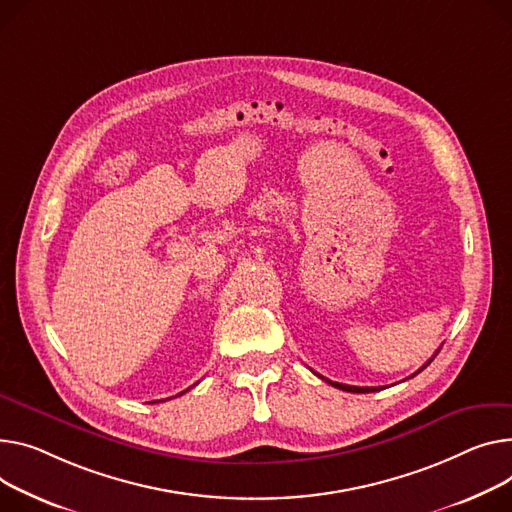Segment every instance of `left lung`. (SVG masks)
Listing matches in <instances>:
<instances>
[{
  "mask_svg": "<svg viewBox=\"0 0 512 512\" xmlns=\"http://www.w3.org/2000/svg\"><path fill=\"white\" fill-rule=\"evenodd\" d=\"M436 354H438V350H436ZM436 354H434V356H436ZM434 356H432V358H430V360H428V362H426L418 372H422V370H424V368L434 360ZM418 372H416V374H418ZM319 377H321V374H319ZM412 377H414V374H412ZM321 379H323L325 383H329L331 387H335V389H342V391H348V393H372V391H381V387H354V385H344V383L329 381V379H325V377H321Z\"/></svg>",
  "mask_w": 512,
  "mask_h": 512,
  "instance_id": "obj_1",
  "label": "left lung"
}]
</instances>
